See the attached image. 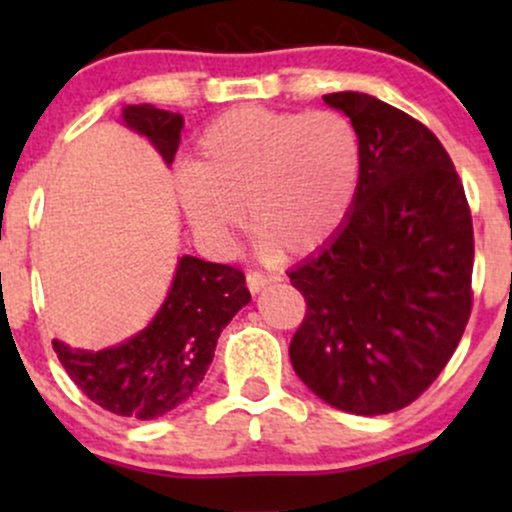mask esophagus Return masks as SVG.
<instances>
[{"mask_svg": "<svg viewBox=\"0 0 512 512\" xmlns=\"http://www.w3.org/2000/svg\"><path fill=\"white\" fill-rule=\"evenodd\" d=\"M272 281H279V276H267L262 272H248V289L250 293H260L264 286L272 284Z\"/></svg>", "mask_w": 512, "mask_h": 512, "instance_id": "esophagus-1", "label": "esophagus"}]
</instances>
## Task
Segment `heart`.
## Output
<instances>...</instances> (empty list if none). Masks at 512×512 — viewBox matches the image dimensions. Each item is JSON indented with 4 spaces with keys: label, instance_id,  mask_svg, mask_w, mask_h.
Segmentation results:
<instances>
[{
    "label": "heart",
    "instance_id": "b5f03b06",
    "mask_svg": "<svg viewBox=\"0 0 512 512\" xmlns=\"http://www.w3.org/2000/svg\"><path fill=\"white\" fill-rule=\"evenodd\" d=\"M361 182V139L332 110L233 108L199 137L178 197L197 236L226 243L248 211L250 231L284 257L337 236Z\"/></svg>",
    "mask_w": 512,
    "mask_h": 512
}]
</instances>
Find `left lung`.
<instances>
[{"instance_id": "left-lung-1", "label": "left lung", "mask_w": 512, "mask_h": 512, "mask_svg": "<svg viewBox=\"0 0 512 512\" xmlns=\"http://www.w3.org/2000/svg\"><path fill=\"white\" fill-rule=\"evenodd\" d=\"M361 139V182L344 226L291 284L305 317L293 370L317 397L378 416L419 399L472 313L474 228L436 134L368 93H327Z\"/></svg>"}]
</instances>
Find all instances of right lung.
<instances>
[{
  "label": "right lung",
  "mask_w": 512,
  "mask_h": 512,
  "mask_svg": "<svg viewBox=\"0 0 512 512\" xmlns=\"http://www.w3.org/2000/svg\"><path fill=\"white\" fill-rule=\"evenodd\" d=\"M122 122L144 134L168 166L173 163L182 129L178 113L149 103L127 105ZM248 301L238 267L180 257L166 303L137 337L103 351L72 349L52 339V349L91 402L117 416L149 421L192 397L207 375L221 330Z\"/></svg>",
  "instance_id": "add662e5"
}]
</instances>
